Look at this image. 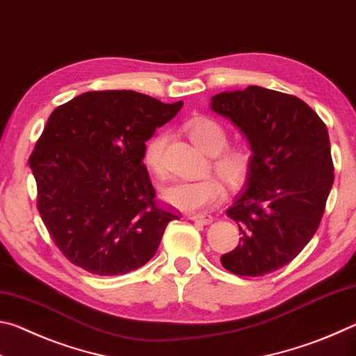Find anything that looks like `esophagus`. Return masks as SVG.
<instances>
[{
    "instance_id": "1",
    "label": "esophagus",
    "mask_w": 356,
    "mask_h": 356,
    "mask_svg": "<svg viewBox=\"0 0 356 356\" xmlns=\"http://www.w3.org/2000/svg\"><path fill=\"white\" fill-rule=\"evenodd\" d=\"M188 218L191 221H196V222H201V225H210V222H213V216L212 215H206V213H200V215H190Z\"/></svg>"
}]
</instances>
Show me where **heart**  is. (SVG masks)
Wrapping results in <instances>:
<instances>
[{"label":"heart","instance_id":"heart-1","mask_svg":"<svg viewBox=\"0 0 356 356\" xmlns=\"http://www.w3.org/2000/svg\"><path fill=\"white\" fill-rule=\"evenodd\" d=\"M190 140L212 155V170L231 185H238L248 177L252 166V150L245 143L226 144L227 131L209 116H193L184 124ZM168 134L159 131L149 138L143 149V161L155 176H163ZM161 197L184 212H202L222 201L225 188L218 179L179 180L161 191Z\"/></svg>","mask_w":356,"mask_h":356}]
</instances>
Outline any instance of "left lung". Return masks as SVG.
Segmentation results:
<instances>
[{
	"label": "left lung",
	"mask_w": 356,
	"mask_h": 356,
	"mask_svg": "<svg viewBox=\"0 0 356 356\" xmlns=\"http://www.w3.org/2000/svg\"><path fill=\"white\" fill-rule=\"evenodd\" d=\"M210 108L240 129L252 166L227 216L240 243L221 256L227 272L264 276L293 261L314 237L333 186L327 125L295 95L248 86L221 92Z\"/></svg>",
	"instance_id": "1"
}]
</instances>
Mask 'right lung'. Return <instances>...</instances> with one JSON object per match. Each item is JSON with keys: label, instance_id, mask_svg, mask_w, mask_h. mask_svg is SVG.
Here are the masks:
<instances>
[{"label": "right lung", "instance_id": "add662e5", "mask_svg": "<svg viewBox=\"0 0 356 356\" xmlns=\"http://www.w3.org/2000/svg\"><path fill=\"white\" fill-rule=\"evenodd\" d=\"M182 105L135 91H91L50 114L28 163L40 218L76 267L100 276L134 272L179 220L156 204L143 149Z\"/></svg>", "mask_w": 356, "mask_h": 356}]
</instances>
